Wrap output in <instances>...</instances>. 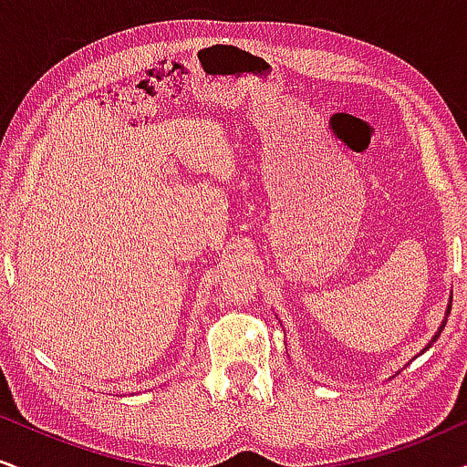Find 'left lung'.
<instances>
[{
	"instance_id": "8db88e82",
	"label": "left lung",
	"mask_w": 467,
	"mask_h": 467,
	"mask_svg": "<svg viewBox=\"0 0 467 467\" xmlns=\"http://www.w3.org/2000/svg\"><path fill=\"white\" fill-rule=\"evenodd\" d=\"M448 314H450V305H448V312H446V316H448ZM443 327H446V325H441V327H439V331H437V334H435V337H432V340H431V345H432V342H435V340H437V337H439V336H441ZM431 345H428V347H426V349H431Z\"/></svg>"
}]
</instances>
